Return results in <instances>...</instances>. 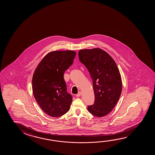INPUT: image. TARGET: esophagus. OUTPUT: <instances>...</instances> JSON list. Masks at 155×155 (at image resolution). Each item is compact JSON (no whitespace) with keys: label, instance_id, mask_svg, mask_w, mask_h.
<instances>
[{"label":"esophagus","instance_id":"34e87169","mask_svg":"<svg viewBox=\"0 0 155 155\" xmlns=\"http://www.w3.org/2000/svg\"><path fill=\"white\" fill-rule=\"evenodd\" d=\"M81 95V92H79L78 93V94H76V96L78 97H80Z\"/></svg>","mask_w":155,"mask_h":155}]
</instances>
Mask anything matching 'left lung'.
<instances>
[{"instance_id": "obj_1", "label": "left lung", "mask_w": 155, "mask_h": 155, "mask_svg": "<svg viewBox=\"0 0 155 155\" xmlns=\"http://www.w3.org/2000/svg\"><path fill=\"white\" fill-rule=\"evenodd\" d=\"M78 56L93 81L95 100L87 110L96 117H104L114 108L122 92V78L117 64L101 48L80 50Z\"/></svg>"}]
</instances>
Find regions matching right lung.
Returning <instances> with one entry per match:
<instances>
[{
  "instance_id": "obj_1",
  "label": "right lung",
  "mask_w": 155,
  "mask_h": 155,
  "mask_svg": "<svg viewBox=\"0 0 155 155\" xmlns=\"http://www.w3.org/2000/svg\"><path fill=\"white\" fill-rule=\"evenodd\" d=\"M76 54L71 50L50 52L34 72L33 96L41 109L51 117L61 116L70 109L72 97L66 92L64 74L74 63Z\"/></svg>"
}]
</instances>
